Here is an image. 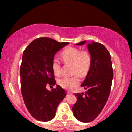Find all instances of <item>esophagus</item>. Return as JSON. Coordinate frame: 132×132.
Instances as JSON below:
<instances>
[{"label": "esophagus", "instance_id": "obj_1", "mask_svg": "<svg viewBox=\"0 0 132 132\" xmlns=\"http://www.w3.org/2000/svg\"><path fill=\"white\" fill-rule=\"evenodd\" d=\"M71 94V93H70V92H67V96H68V95H69Z\"/></svg>", "mask_w": 132, "mask_h": 132}]
</instances>
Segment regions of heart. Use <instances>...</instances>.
<instances>
[{
	"mask_svg": "<svg viewBox=\"0 0 132 132\" xmlns=\"http://www.w3.org/2000/svg\"><path fill=\"white\" fill-rule=\"evenodd\" d=\"M61 57L66 63L72 64V76H64L58 80V84L66 90H71L79 85V77H84L88 73L92 64L91 56L88 51H81L75 47L69 46L62 51ZM51 67L54 75L60 76L61 72V62L57 57L52 60Z\"/></svg>",
	"mask_w": 132,
	"mask_h": 132,
	"instance_id": "obj_1",
	"label": "heart"
}]
</instances>
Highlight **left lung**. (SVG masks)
I'll list each match as a JSON object with an SVG mask.
<instances>
[{
    "label": "left lung",
    "mask_w": 132,
    "mask_h": 132,
    "mask_svg": "<svg viewBox=\"0 0 132 132\" xmlns=\"http://www.w3.org/2000/svg\"><path fill=\"white\" fill-rule=\"evenodd\" d=\"M86 41L77 43L84 45ZM92 64L82 87L86 93H76L77 101L72 107L74 116L78 120L87 123L94 120L105 106L111 89L113 76L110 54L102 44L92 42L87 45Z\"/></svg>",
    "instance_id": "1"
}]
</instances>
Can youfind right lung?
<instances>
[{
    "instance_id": "1",
    "label": "right lung",
    "mask_w": 132,
    "mask_h": 132,
    "mask_svg": "<svg viewBox=\"0 0 132 132\" xmlns=\"http://www.w3.org/2000/svg\"><path fill=\"white\" fill-rule=\"evenodd\" d=\"M68 43L42 37L31 42L23 51L20 69L21 91L28 112L38 121L53 119L57 106L66 95L60 86L51 91L46 86L55 85L52 60L56 53Z\"/></svg>"
}]
</instances>
